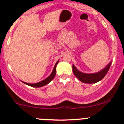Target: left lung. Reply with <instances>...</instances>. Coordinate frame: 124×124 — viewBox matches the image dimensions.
<instances>
[{
  "instance_id": "obj_1",
  "label": "left lung",
  "mask_w": 124,
  "mask_h": 124,
  "mask_svg": "<svg viewBox=\"0 0 124 124\" xmlns=\"http://www.w3.org/2000/svg\"><path fill=\"white\" fill-rule=\"evenodd\" d=\"M110 64H111V62H110L109 64H108V65L105 67V68L101 70L99 72L93 73V74H87V73H83L82 72H80L76 68V67L73 64V71L74 75L76 76V77L81 82L84 83L92 84V83H97L104 78L110 68Z\"/></svg>"
}]
</instances>
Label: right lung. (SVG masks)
I'll return each instance as SVG.
<instances>
[{
    "mask_svg": "<svg viewBox=\"0 0 124 124\" xmlns=\"http://www.w3.org/2000/svg\"><path fill=\"white\" fill-rule=\"evenodd\" d=\"M58 61H59V60L57 61L55 65H54V68H53V71H52V73H51V74H50V75L47 78H46L45 79L43 80V81L39 82V83H35V84H30V83H25V82H23V81L22 82L23 83H25V84L28 85V86H31V87H42V86H45V85H46V84H48L49 83H50V82H51V81L53 80V79L54 78V76H55L56 73V65H57V64H58Z\"/></svg>",
    "mask_w": 124,
    "mask_h": 124,
    "instance_id": "1",
    "label": "right lung"
}]
</instances>
